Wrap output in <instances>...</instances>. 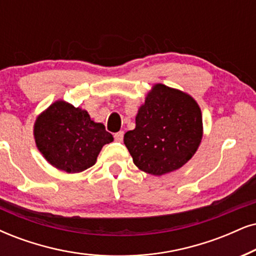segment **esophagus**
<instances>
[{"mask_svg": "<svg viewBox=\"0 0 256 256\" xmlns=\"http://www.w3.org/2000/svg\"><path fill=\"white\" fill-rule=\"evenodd\" d=\"M122 138H124V132H122V131H119L114 134L116 142H122Z\"/></svg>", "mask_w": 256, "mask_h": 256, "instance_id": "esophagus-1", "label": "esophagus"}]
</instances>
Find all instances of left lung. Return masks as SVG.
Wrapping results in <instances>:
<instances>
[{
	"label": "left lung",
	"mask_w": 256,
	"mask_h": 256,
	"mask_svg": "<svg viewBox=\"0 0 256 256\" xmlns=\"http://www.w3.org/2000/svg\"><path fill=\"white\" fill-rule=\"evenodd\" d=\"M203 137L202 112L192 96L154 84L139 106L136 128L124 134L134 166L162 176L192 160Z\"/></svg>",
	"instance_id": "obj_1"
}]
</instances>
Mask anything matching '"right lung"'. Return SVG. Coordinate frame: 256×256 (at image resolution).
<instances>
[{"mask_svg": "<svg viewBox=\"0 0 256 256\" xmlns=\"http://www.w3.org/2000/svg\"><path fill=\"white\" fill-rule=\"evenodd\" d=\"M34 139L50 166L78 174L94 166L99 152L113 142V136L104 124L92 120L86 110L56 100L36 117Z\"/></svg>", "mask_w": 256, "mask_h": 256, "instance_id": "add662e5", "label": "right lung"}]
</instances>
